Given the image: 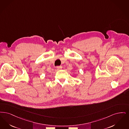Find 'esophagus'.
<instances>
[{
  "label": "esophagus",
  "instance_id": "1",
  "mask_svg": "<svg viewBox=\"0 0 129 129\" xmlns=\"http://www.w3.org/2000/svg\"><path fill=\"white\" fill-rule=\"evenodd\" d=\"M62 66H58V67H57V68L58 70L61 69H62Z\"/></svg>",
  "mask_w": 129,
  "mask_h": 129
}]
</instances>
